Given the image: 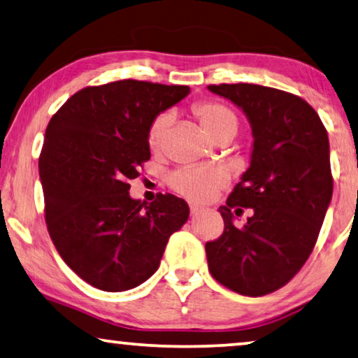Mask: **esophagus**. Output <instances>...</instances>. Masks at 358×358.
Here are the masks:
<instances>
[{
  "instance_id": "obj_1",
  "label": "esophagus",
  "mask_w": 358,
  "mask_h": 358,
  "mask_svg": "<svg viewBox=\"0 0 358 358\" xmlns=\"http://www.w3.org/2000/svg\"><path fill=\"white\" fill-rule=\"evenodd\" d=\"M189 212L193 213V215H197V213L199 212H202V207H199V206H196V204H189Z\"/></svg>"
}]
</instances>
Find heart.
<instances>
[{
  "mask_svg": "<svg viewBox=\"0 0 358 358\" xmlns=\"http://www.w3.org/2000/svg\"><path fill=\"white\" fill-rule=\"evenodd\" d=\"M194 114L213 140L225 133L236 135L239 120L228 106L215 101H204L194 106ZM169 127V114H159L151 120L148 127V146L151 151H159L164 146ZM169 183L177 193L191 201H207L225 186L227 175L215 167L185 165L169 175Z\"/></svg>",
  "mask_w": 358,
  "mask_h": 358,
  "instance_id": "heart-1",
  "label": "heart"
}]
</instances>
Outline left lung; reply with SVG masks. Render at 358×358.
Segmentation results:
<instances>
[{
	"label": "left lung",
	"mask_w": 358,
	"mask_h": 358,
	"mask_svg": "<svg viewBox=\"0 0 358 358\" xmlns=\"http://www.w3.org/2000/svg\"><path fill=\"white\" fill-rule=\"evenodd\" d=\"M252 127L254 149L222 206V236L206 243L210 275L238 294L259 297L287 285L312 254L333 196L328 133L306 99L252 83L209 85ZM254 208L243 229L231 208ZM238 210V209H237Z\"/></svg>",
	"instance_id": "1"
}]
</instances>
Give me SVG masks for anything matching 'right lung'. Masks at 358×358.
<instances>
[{
    "mask_svg": "<svg viewBox=\"0 0 358 358\" xmlns=\"http://www.w3.org/2000/svg\"><path fill=\"white\" fill-rule=\"evenodd\" d=\"M189 93L185 85L119 80L82 88L51 117L38 159L48 233L80 278L101 291L136 287L159 268L188 204L128 194L151 159L148 127Z\"/></svg>",
    "mask_w": 358,
    "mask_h": 358,
    "instance_id": "add662e5",
    "label": "right lung"
}]
</instances>
